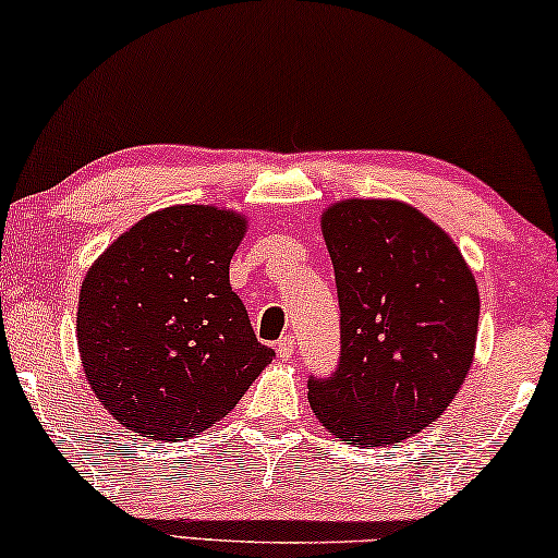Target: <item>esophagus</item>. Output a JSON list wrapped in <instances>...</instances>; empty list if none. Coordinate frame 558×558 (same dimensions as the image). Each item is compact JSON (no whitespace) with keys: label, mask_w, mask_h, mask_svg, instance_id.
<instances>
[{"label":"esophagus","mask_w":558,"mask_h":558,"mask_svg":"<svg viewBox=\"0 0 558 558\" xmlns=\"http://www.w3.org/2000/svg\"><path fill=\"white\" fill-rule=\"evenodd\" d=\"M294 348H296L294 335H284V338H281V340L277 342V355H279V361H289V357L294 355Z\"/></svg>","instance_id":"obj_1"}]
</instances>
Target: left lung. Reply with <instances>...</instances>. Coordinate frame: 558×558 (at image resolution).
<instances>
[{
    "instance_id": "1",
    "label": "left lung",
    "mask_w": 558,
    "mask_h": 558,
    "mask_svg": "<svg viewBox=\"0 0 558 558\" xmlns=\"http://www.w3.org/2000/svg\"><path fill=\"white\" fill-rule=\"evenodd\" d=\"M340 302V361L310 376L335 437L396 445L441 416L468 376L480 294L454 241L396 201H342L323 216Z\"/></svg>"
}]
</instances>
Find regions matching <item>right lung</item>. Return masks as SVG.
<instances>
[{"label":"right lung","mask_w":558,"mask_h":558,"mask_svg":"<svg viewBox=\"0 0 558 558\" xmlns=\"http://www.w3.org/2000/svg\"><path fill=\"white\" fill-rule=\"evenodd\" d=\"M246 218L205 205L151 213L90 266L78 302L83 371L142 437L182 441L220 422L274 350L228 281Z\"/></svg>","instance_id":"obj_1"}]
</instances>
